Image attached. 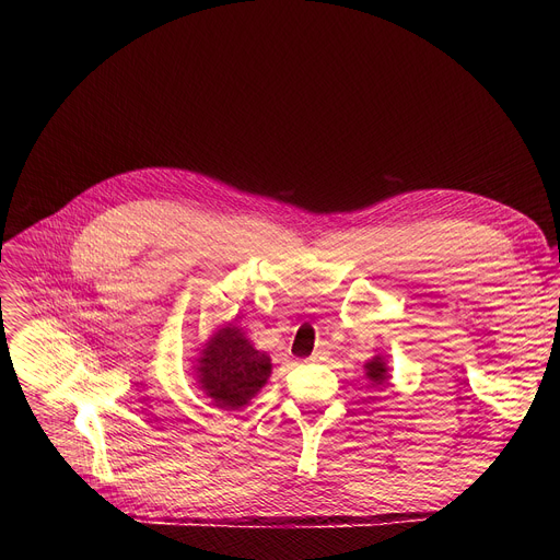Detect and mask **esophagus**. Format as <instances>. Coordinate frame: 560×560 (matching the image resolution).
Returning a JSON list of instances; mask_svg holds the SVG:
<instances>
[{
  "mask_svg": "<svg viewBox=\"0 0 560 560\" xmlns=\"http://www.w3.org/2000/svg\"><path fill=\"white\" fill-rule=\"evenodd\" d=\"M325 357H327V351H325V349H315V351H313V357H311L308 361L317 363V361H325Z\"/></svg>",
  "mask_w": 560,
  "mask_h": 560,
  "instance_id": "1",
  "label": "esophagus"
}]
</instances>
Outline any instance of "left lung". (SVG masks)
Wrapping results in <instances>:
<instances>
[{
    "label": "left lung",
    "instance_id": "8db88e82",
    "mask_svg": "<svg viewBox=\"0 0 560 560\" xmlns=\"http://www.w3.org/2000/svg\"><path fill=\"white\" fill-rule=\"evenodd\" d=\"M365 374H368V378L370 381H374V384L378 386V384H384V381H386V376H388V370H386V363L384 361H381L378 357L376 359H372L368 365H365Z\"/></svg>",
    "mask_w": 560,
    "mask_h": 560
}]
</instances>
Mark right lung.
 <instances>
[{
	"instance_id": "right-lung-1",
	"label": "right lung",
	"mask_w": 560,
	"mask_h": 560,
	"mask_svg": "<svg viewBox=\"0 0 560 560\" xmlns=\"http://www.w3.org/2000/svg\"><path fill=\"white\" fill-rule=\"evenodd\" d=\"M270 370V359L229 325L203 349L197 376L220 408H241L265 386Z\"/></svg>"
}]
</instances>
